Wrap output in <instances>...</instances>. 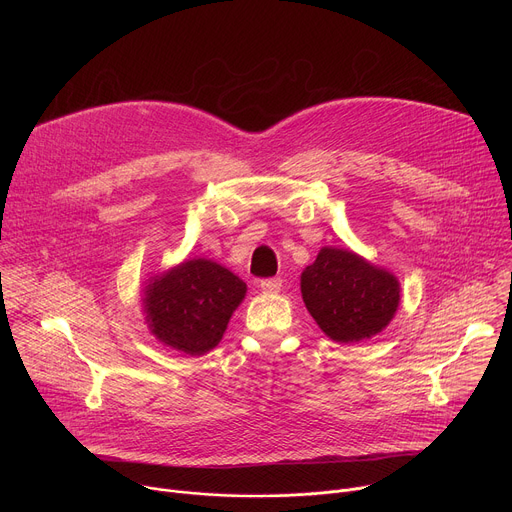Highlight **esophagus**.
Segmentation results:
<instances>
[{
    "mask_svg": "<svg viewBox=\"0 0 512 512\" xmlns=\"http://www.w3.org/2000/svg\"><path fill=\"white\" fill-rule=\"evenodd\" d=\"M259 285H261L265 294H277V291L281 289V279L279 277H269V279H263Z\"/></svg>",
    "mask_w": 512,
    "mask_h": 512,
    "instance_id": "obj_1",
    "label": "esophagus"
}]
</instances>
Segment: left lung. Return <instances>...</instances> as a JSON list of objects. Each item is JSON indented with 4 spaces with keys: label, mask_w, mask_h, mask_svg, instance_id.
<instances>
[{
    "label": "left lung",
    "mask_w": 512,
    "mask_h": 512,
    "mask_svg": "<svg viewBox=\"0 0 512 512\" xmlns=\"http://www.w3.org/2000/svg\"><path fill=\"white\" fill-rule=\"evenodd\" d=\"M300 285L320 330L340 344L377 336L389 326L401 300L393 273L338 247H322L304 269Z\"/></svg>",
    "instance_id": "8db88e82"
}]
</instances>
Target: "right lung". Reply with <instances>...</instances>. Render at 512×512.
Returning <instances> with one entry per match:
<instances>
[{"label": "right lung", "mask_w": 512, "mask_h": 512, "mask_svg": "<svg viewBox=\"0 0 512 512\" xmlns=\"http://www.w3.org/2000/svg\"><path fill=\"white\" fill-rule=\"evenodd\" d=\"M143 314L166 346L200 356L221 342L247 283L210 259H186L150 279L143 289Z\"/></svg>", "instance_id": "1"}]
</instances>
